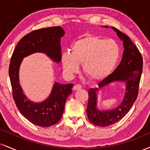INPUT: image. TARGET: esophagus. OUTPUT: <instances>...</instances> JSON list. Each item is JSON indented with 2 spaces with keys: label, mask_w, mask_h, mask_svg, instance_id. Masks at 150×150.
Wrapping results in <instances>:
<instances>
[{
  "label": "esophagus",
  "mask_w": 150,
  "mask_h": 150,
  "mask_svg": "<svg viewBox=\"0 0 150 150\" xmlns=\"http://www.w3.org/2000/svg\"><path fill=\"white\" fill-rule=\"evenodd\" d=\"M81 88H82V86H81L80 84H75V85L73 86V89L74 91H77V90L80 89Z\"/></svg>",
  "instance_id": "34e87169"
}]
</instances>
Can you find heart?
Returning a JSON list of instances; mask_svg holds the SVG:
<instances>
[{
    "instance_id": "obj_1",
    "label": "heart",
    "mask_w": 150,
    "mask_h": 150,
    "mask_svg": "<svg viewBox=\"0 0 150 150\" xmlns=\"http://www.w3.org/2000/svg\"><path fill=\"white\" fill-rule=\"evenodd\" d=\"M120 55V46L114 40L87 35L74 42L71 52L63 54L61 64L65 73L69 76L78 73L79 64H82L86 77L92 81H100L111 73Z\"/></svg>"
}]
</instances>
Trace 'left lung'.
<instances>
[{"instance_id":"left-lung-1","label":"left lung","mask_w":150,"mask_h":150,"mask_svg":"<svg viewBox=\"0 0 150 150\" xmlns=\"http://www.w3.org/2000/svg\"><path fill=\"white\" fill-rule=\"evenodd\" d=\"M104 27L108 28V26ZM111 28L123 41L124 50L122 61L112 73L98 83V88H91L89 90V101L86 109L90 122L96 126L101 127L115 124L129 112L138 96L143 64L141 54L129 38L115 27ZM118 81L126 83L125 94L121 104L112 110H98L97 108V92L98 89L112 82Z\"/></svg>"}]
</instances>
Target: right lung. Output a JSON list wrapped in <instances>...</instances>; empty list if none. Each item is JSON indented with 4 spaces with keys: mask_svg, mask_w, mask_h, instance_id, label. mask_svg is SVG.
<instances>
[{
    "mask_svg": "<svg viewBox=\"0 0 150 150\" xmlns=\"http://www.w3.org/2000/svg\"><path fill=\"white\" fill-rule=\"evenodd\" d=\"M64 34V30L61 26L33 30L19 40L10 60L9 75L16 105L23 117L39 127H51L59 122L64 111L67 98L72 93L73 84L55 82L51 93L46 100L41 103L32 102L24 95L19 84V67L23 58L35 52L46 54L54 62H60V42Z\"/></svg>",
    "mask_w": 150,
    "mask_h": 150,
    "instance_id": "1",
    "label": "right lung"
}]
</instances>
